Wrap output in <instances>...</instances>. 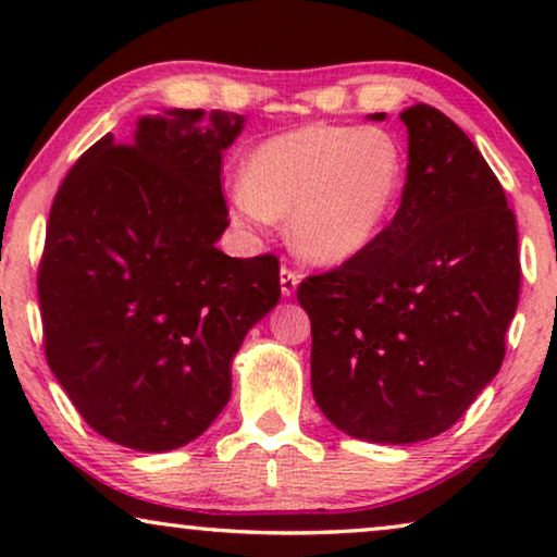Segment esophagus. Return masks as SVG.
I'll use <instances>...</instances> for the list:
<instances>
[{"label":"esophagus","mask_w":557,"mask_h":557,"mask_svg":"<svg viewBox=\"0 0 557 557\" xmlns=\"http://www.w3.org/2000/svg\"><path fill=\"white\" fill-rule=\"evenodd\" d=\"M301 276L288 265H281V294L284 296H294L296 288H299Z\"/></svg>","instance_id":"34e87169"}]
</instances>
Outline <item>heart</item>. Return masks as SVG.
Wrapping results in <instances>:
<instances>
[{"label":"heart","mask_w":557,"mask_h":557,"mask_svg":"<svg viewBox=\"0 0 557 557\" xmlns=\"http://www.w3.org/2000/svg\"><path fill=\"white\" fill-rule=\"evenodd\" d=\"M406 180L408 157L391 132L309 124L258 144L231 200L250 225L288 215V243L307 261L345 263L377 238Z\"/></svg>","instance_id":"1"}]
</instances>
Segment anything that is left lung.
I'll use <instances>...</instances> for the list:
<instances>
[{
	"mask_svg": "<svg viewBox=\"0 0 557 557\" xmlns=\"http://www.w3.org/2000/svg\"><path fill=\"white\" fill-rule=\"evenodd\" d=\"M400 121L408 180L391 225L296 292L319 410L375 444L433 438L467 413L502 368L520 296L515 212L474 141L425 103Z\"/></svg>",
	"mask_w": 557,
	"mask_h": 557,
	"instance_id": "obj_1",
	"label": "left lung"
}]
</instances>
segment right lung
I'll return each mask as SVG.
<instances>
[{"mask_svg":"<svg viewBox=\"0 0 557 557\" xmlns=\"http://www.w3.org/2000/svg\"><path fill=\"white\" fill-rule=\"evenodd\" d=\"M227 111L141 116L60 185L37 273L45 357L90 429L136 451L195 441L231 400V362L278 304V261L215 248Z\"/></svg>","mask_w":557,"mask_h":557,"instance_id":"right-lung-1","label":"right lung"}]
</instances>
